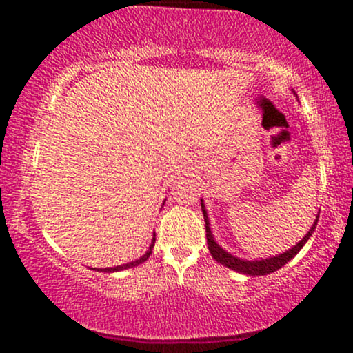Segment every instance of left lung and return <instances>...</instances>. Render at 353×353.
Masks as SVG:
<instances>
[{"label": "left lung", "instance_id": "obj_1", "mask_svg": "<svg viewBox=\"0 0 353 353\" xmlns=\"http://www.w3.org/2000/svg\"><path fill=\"white\" fill-rule=\"evenodd\" d=\"M295 94V91H292ZM297 96V94H295ZM201 208H202V214H204V221H205V237H208V245L210 254L212 257L216 259L219 264H222L224 267H229L230 270H236L239 274H244V275H267V274H272L275 270H279L281 267H283L290 259H294L295 255L301 252V249L305 245V242L309 241L314 234L315 228H317V222H319V214L315 217V222L312 224V228L309 229V232L303 236L302 241H299L292 249L285 250V252L272 255V257H265V259H254V261H247V259H241L237 255H232L230 252H228L225 249H222V245L217 244V241L212 236V230H210V221L208 216V209H205L204 201L201 199Z\"/></svg>", "mask_w": 353, "mask_h": 353}]
</instances>
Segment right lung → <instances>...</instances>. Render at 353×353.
I'll list each match as a JSON object with an SVG mask.
<instances>
[{
    "label": "right lung",
    "mask_w": 353,
    "mask_h": 353,
    "mask_svg": "<svg viewBox=\"0 0 353 353\" xmlns=\"http://www.w3.org/2000/svg\"><path fill=\"white\" fill-rule=\"evenodd\" d=\"M165 202V201H164ZM164 205V204H163ZM154 242H156V232L152 234V241H151V245H149V249L145 250L144 255H141L139 259H136V261L132 262H128V264H123V265H116V267H106V269H92V270H98V272H119V270H125V269H132V267H137L139 264H143V262L148 261L149 257H151L152 254V249H154Z\"/></svg>",
    "instance_id": "obj_1"
}]
</instances>
